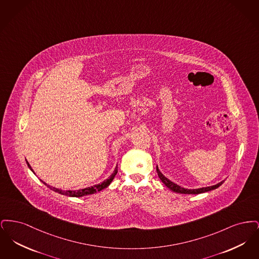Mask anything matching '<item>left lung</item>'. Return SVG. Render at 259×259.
Returning a JSON list of instances; mask_svg holds the SVG:
<instances>
[{
	"mask_svg": "<svg viewBox=\"0 0 259 259\" xmlns=\"http://www.w3.org/2000/svg\"><path fill=\"white\" fill-rule=\"evenodd\" d=\"M156 171H157V174H158V177H159L161 182H162L164 185H166L169 189H171L174 192L182 193V194H200V193L208 192L209 190H213V189L218 188L219 186H221V185L224 183V181H222V182L217 184V185L208 186V187H202V188H197V189H187V188H184V187H182V186H180V185L174 184L169 179H167V178L159 171L158 166H156Z\"/></svg>",
	"mask_w": 259,
	"mask_h": 259,
	"instance_id": "8db88e82",
	"label": "left lung"
}]
</instances>
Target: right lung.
I'll return each instance as SVG.
<instances>
[{"instance_id":"1","label":"right lung","mask_w":259,"mask_h":259,"mask_svg":"<svg viewBox=\"0 0 259 259\" xmlns=\"http://www.w3.org/2000/svg\"><path fill=\"white\" fill-rule=\"evenodd\" d=\"M27 164H28V167L30 168V170L34 172L32 167L30 166V164H29L28 162H27ZM34 174H35V172H34ZM116 174H117V166L115 167L114 171L111 174V176H110L106 181H104L103 183L98 184V185H93V186H90V187H87V188L78 189V190H62V189H58V188H55V187H52V186H50V185H47V184H46L45 182H42L41 180H40V181L42 182V184H45L48 187H50L51 190H53V191H55V192H57V193H60V194L66 195V196H70V197H82V196H85V195L94 194V193H96V192H98V191L103 190L104 188L108 187L109 185H111V183L112 182V180L114 179V177H115Z\"/></svg>"}]
</instances>
